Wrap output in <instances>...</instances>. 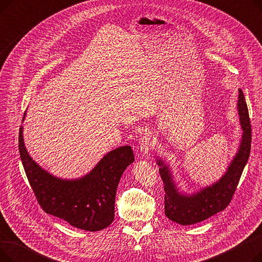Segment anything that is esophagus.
I'll return each instance as SVG.
<instances>
[{"instance_id": "34e87169", "label": "esophagus", "mask_w": 262, "mask_h": 262, "mask_svg": "<svg viewBox=\"0 0 262 262\" xmlns=\"http://www.w3.org/2000/svg\"><path fill=\"white\" fill-rule=\"evenodd\" d=\"M153 146V141H152V138H150V134L149 133H144L142 138L140 139V152L143 154V155H147L150 147Z\"/></svg>"}]
</instances>
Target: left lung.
Segmentation results:
<instances>
[{
	"instance_id": "obj_1",
	"label": "left lung",
	"mask_w": 262,
	"mask_h": 262,
	"mask_svg": "<svg viewBox=\"0 0 262 262\" xmlns=\"http://www.w3.org/2000/svg\"><path fill=\"white\" fill-rule=\"evenodd\" d=\"M237 109L242 128L241 140L237 153L221 176L212 185L201 188L193 193H186L177 186L170 164L156 157L163 182L164 214L171 221L181 225H192L224 210L232 199L239 184L241 174L251 153L252 128L249 110L243 91L239 89Z\"/></svg>"
}]
</instances>
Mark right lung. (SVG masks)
<instances>
[{"mask_svg":"<svg viewBox=\"0 0 262 262\" xmlns=\"http://www.w3.org/2000/svg\"><path fill=\"white\" fill-rule=\"evenodd\" d=\"M26 112L24 114V121ZM19 152L27 180L42 209L69 224L88 231L108 227L115 217V200L121 176L134 162L129 145L108 152L86 175L67 180L54 176L31 157L19 132Z\"/></svg>","mask_w":262,"mask_h":262,"instance_id":"add662e5","label":"right lung"}]
</instances>
